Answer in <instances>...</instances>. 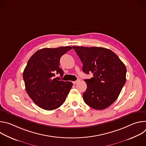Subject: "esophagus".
I'll list each match as a JSON object with an SVG mask.
<instances>
[{"label":"esophagus","instance_id":"34e87169","mask_svg":"<svg viewBox=\"0 0 146 146\" xmlns=\"http://www.w3.org/2000/svg\"><path fill=\"white\" fill-rule=\"evenodd\" d=\"M79 81H80V80H76V81H73V84H77V82H78Z\"/></svg>","mask_w":146,"mask_h":146}]
</instances>
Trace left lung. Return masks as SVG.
Returning <instances> with one entry per match:
<instances>
[{
  "instance_id": "1",
  "label": "left lung",
  "mask_w": 146,
  "mask_h": 146,
  "mask_svg": "<svg viewBox=\"0 0 146 146\" xmlns=\"http://www.w3.org/2000/svg\"><path fill=\"white\" fill-rule=\"evenodd\" d=\"M83 64L82 71L92 73L86 79L83 94L87 105L96 110L105 109L115 102L126 82L127 68L111 50L103 47L73 46Z\"/></svg>"
}]
</instances>
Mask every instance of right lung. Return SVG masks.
I'll return each mask as SVG.
<instances>
[{
    "label": "right lung",
    "instance_id": "right-lung-1",
    "mask_svg": "<svg viewBox=\"0 0 146 146\" xmlns=\"http://www.w3.org/2000/svg\"><path fill=\"white\" fill-rule=\"evenodd\" d=\"M72 47L44 48L37 51L29 59L23 73L27 94L40 108L53 110L63 104L73 83L54 78L55 73L63 76L59 68L60 57Z\"/></svg>",
    "mask_w": 146,
    "mask_h": 146
}]
</instances>
